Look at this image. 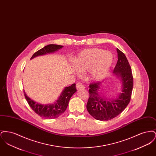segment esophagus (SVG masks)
Segmentation results:
<instances>
[{
	"mask_svg": "<svg viewBox=\"0 0 156 156\" xmlns=\"http://www.w3.org/2000/svg\"><path fill=\"white\" fill-rule=\"evenodd\" d=\"M76 89H84L85 88L84 85L81 82H80L76 83Z\"/></svg>",
	"mask_w": 156,
	"mask_h": 156,
	"instance_id": "esophagus-1",
	"label": "esophagus"
}]
</instances>
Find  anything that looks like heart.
Returning <instances> with one entry per match:
<instances>
[{"label":"heart","mask_w":156,"mask_h":156,"mask_svg":"<svg viewBox=\"0 0 156 156\" xmlns=\"http://www.w3.org/2000/svg\"><path fill=\"white\" fill-rule=\"evenodd\" d=\"M113 62L110 52L99 48H89L82 51L75 59L74 64L81 73L89 71L88 77L93 81L102 79L109 71Z\"/></svg>","instance_id":"b5f03b06"}]
</instances>
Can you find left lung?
<instances>
[{
  "instance_id": "left-lung-1",
  "label": "left lung",
  "mask_w": 156,
  "mask_h": 156,
  "mask_svg": "<svg viewBox=\"0 0 156 156\" xmlns=\"http://www.w3.org/2000/svg\"><path fill=\"white\" fill-rule=\"evenodd\" d=\"M117 52L118 59L113 73L121 79L122 93L115 99H108L99 93L101 82H94L89 85L87 109L89 114L97 120L107 121L116 117L125 110L131 99L133 87L132 69L125 54L118 48Z\"/></svg>"
}]
</instances>
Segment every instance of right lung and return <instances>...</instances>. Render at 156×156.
I'll return each instance as SVG.
<instances>
[{"label": "right lung", "instance_id": "1", "mask_svg": "<svg viewBox=\"0 0 156 156\" xmlns=\"http://www.w3.org/2000/svg\"><path fill=\"white\" fill-rule=\"evenodd\" d=\"M62 45H47L35 52L30 59L39 55L55 52L62 48ZM76 92V89L75 87V83H73L71 86L66 87L64 89L58 99L54 103L45 105L37 104L36 102L31 100L27 96L24 90V94L25 98L31 108L38 116L45 119H54L59 117L61 115L66 111L70 98Z\"/></svg>", "mask_w": 156, "mask_h": 156}]
</instances>
